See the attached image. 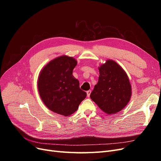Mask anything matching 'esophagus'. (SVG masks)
<instances>
[{"label":"esophagus","mask_w":161,"mask_h":161,"mask_svg":"<svg viewBox=\"0 0 161 161\" xmlns=\"http://www.w3.org/2000/svg\"><path fill=\"white\" fill-rule=\"evenodd\" d=\"M91 90H89L87 91V95L88 97H90V95H91Z\"/></svg>","instance_id":"obj_1"}]
</instances>
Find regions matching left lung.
<instances>
[{"mask_svg":"<svg viewBox=\"0 0 161 161\" xmlns=\"http://www.w3.org/2000/svg\"><path fill=\"white\" fill-rule=\"evenodd\" d=\"M98 70V81L90 97L104 112L116 114L127 105L131 97L128 75L121 66L109 59L101 64Z\"/></svg>","mask_w":161,"mask_h":161,"instance_id":"left-lung-1","label":"left lung"}]
</instances>
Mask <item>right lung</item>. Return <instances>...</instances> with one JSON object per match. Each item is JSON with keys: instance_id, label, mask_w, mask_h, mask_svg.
Listing matches in <instances>:
<instances>
[{"instance_id": "obj_1", "label": "right lung", "mask_w": 161, "mask_h": 161, "mask_svg": "<svg viewBox=\"0 0 161 161\" xmlns=\"http://www.w3.org/2000/svg\"><path fill=\"white\" fill-rule=\"evenodd\" d=\"M77 61L63 55L54 58L41 70L38 89L44 104L51 111L64 116L74 114L87 93L72 75Z\"/></svg>"}]
</instances>
